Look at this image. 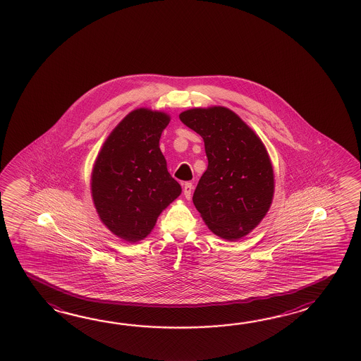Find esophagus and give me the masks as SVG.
<instances>
[{"label": "esophagus", "instance_id": "obj_1", "mask_svg": "<svg viewBox=\"0 0 361 361\" xmlns=\"http://www.w3.org/2000/svg\"><path fill=\"white\" fill-rule=\"evenodd\" d=\"M192 190H193V185L190 182H187V183H184L183 185V193L184 197L187 200L191 199L192 196Z\"/></svg>", "mask_w": 361, "mask_h": 361}]
</instances>
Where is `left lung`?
<instances>
[{
	"mask_svg": "<svg viewBox=\"0 0 361 361\" xmlns=\"http://www.w3.org/2000/svg\"><path fill=\"white\" fill-rule=\"evenodd\" d=\"M179 118L204 139L209 162L192 197L195 207L216 236L244 238L261 223L274 199L275 177L266 147L222 106L191 108Z\"/></svg>",
	"mask_w": 361,
	"mask_h": 361,
	"instance_id": "1",
	"label": "left lung"
}]
</instances>
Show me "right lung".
I'll return each instance as SVG.
<instances>
[{"label": "right lung", "mask_w": 361, "mask_h": 361, "mask_svg": "<svg viewBox=\"0 0 361 361\" xmlns=\"http://www.w3.org/2000/svg\"><path fill=\"white\" fill-rule=\"evenodd\" d=\"M170 116L137 108L108 135L92 166V201L100 221L117 238L138 243L182 192L160 149Z\"/></svg>", "instance_id": "add662e5"}]
</instances>
